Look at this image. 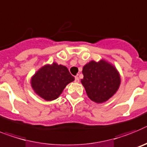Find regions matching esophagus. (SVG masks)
Instances as JSON below:
<instances>
[{
    "instance_id": "obj_1",
    "label": "esophagus",
    "mask_w": 147,
    "mask_h": 147,
    "mask_svg": "<svg viewBox=\"0 0 147 147\" xmlns=\"http://www.w3.org/2000/svg\"><path fill=\"white\" fill-rule=\"evenodd\" d=\"M75 83H78L79 82V78L78 76H76V77L75 78Z\"/></svg>"
}]
</instances>
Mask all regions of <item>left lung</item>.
<instances>
[{"mask_svg": "<svg viewBox=\"0 0 147 147\" xmlns=\"http://www.w3.org/2000/svg\"><path fill=\"white\" fill-rule=\"evenodd\" d=\"M82 72L84 78L81 79V83L88 97L98 104L110 98L121 84L116 69L103 60L98 63L90 61L84 66Z\"/></svg>", "mask_w": 147, "mask_h": 147, "instance_id": "8db88e82", "label": "left lung"}]
</instances>
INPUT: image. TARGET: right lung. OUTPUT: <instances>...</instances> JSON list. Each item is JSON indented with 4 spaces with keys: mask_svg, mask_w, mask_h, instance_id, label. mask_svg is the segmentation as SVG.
I'll list each match as a JSON object with an SVG mask.
<instances>
[{
    "mask_svg": "<svg viewBox=\"0 0 147 147\" xmlns=\"http://www.w3.org/2000/svg\"><path fill=\"white\" fill-rule=\"evenodd\" d=\"M74 79L66 66L53 63L38 70L32 78L31 84L39 96L46 100H52L58 98L66 85Z\"/></svg>",
    "mask_w": 147,
    "mask_h": 147,
    "instance_id": "add662e5",
    "label": "right lung"
}]
</instances>
